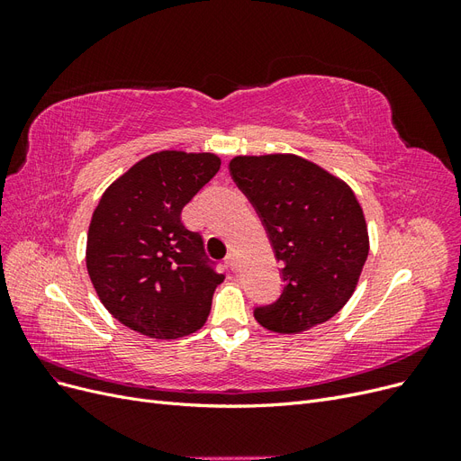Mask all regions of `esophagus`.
<instances>
[{"label": "esophagus", "instance_id": "34e87169", "mask_svg": "<svg viewBox=\"0 0 461 461\" xmlns=\"http://www.w3.org/2000/svg\"><path fill=\"white\" fill-rule=\"evenodd\" d=\"M225 261H227V267H229L230 271H239V258H236L234 254H229V256L225 258Z\"/></svg>", "mask_w": 461, "mask_h": 461}]
</instances>
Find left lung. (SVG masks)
<instances>
[{
    "mask_svg": "<svg viewBox=\"0 0 461 461\" xmlns=\"http://www.w3.org/2000/svg\"><path fill=\"white\" fill-rule=\"evenodd\" d=\"M229 171L283 263L281 296L258 305V323L283 334L325 323L354 294L369 254L366 217L354 192L292 153L240 156Z\"/></svg>",
    "mask_w": 461,
    "mask_h": 461,
    "instance_id": "obj_1",
    "label": "left lung"
}]
</instances>
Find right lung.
I'll list each match as a JSON object with an SVG mask.
<instances>
[{
    "mask_svg": "<svg viewBox=\"0 0 461 461\" xmlns=\"http://www.w3.org/2000/svg\"><path fill=\"white\" fill-rule=\"evenodd\" d=\"M221 167L213 153L159 151L132 165L97 203L86 267L105 310L149 339H180L207 321L225 275L180 212Z\"/></svg>",
    "mask_w": 461,
    "mask_h": 461,
    "instance_id": "add662e5",
    "label": "right lung"
}]
</instances>
